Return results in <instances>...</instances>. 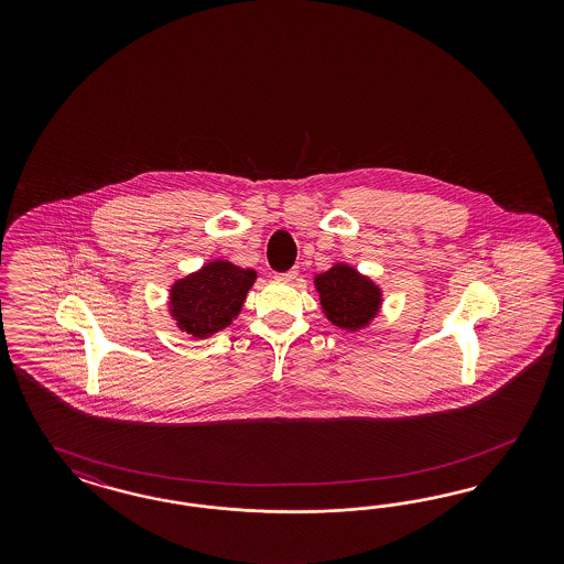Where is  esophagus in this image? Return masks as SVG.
<instances>
[{"label": "esophagus", "instance_id": "obj_1", "mask_svg": "<svg viewBox=\"0 0 564 564\" xmlns=\"http://www.w3.org/2000/svg\"><path fill=\"white\" fill-rule=\"evenodd\" d=\"M295 276H297V269H291L288 273L276 274V279H279V281H285V283H291Z\"/></svg>", "mask_w": 564, "mask_h": 564}]
</instances>
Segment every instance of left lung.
I'll return each mask as SVG.
<instances>
[{
    "instance_id": "1",
    "label": "left lung",
    "mask_w": 564,
    "mask_h": 564,
    "mask_svg": "<svg viewBox=\"0 0 564 564\" xmlns=\"http://www.w3.org/2000/svg\"><path fill=\"white\" fill-rule=\"evenodd\" d=\"M314 288L326 321L349 333L370 326L384 302L380 285L345 262L316 274Z\"/></svg>"
}]
</instances>
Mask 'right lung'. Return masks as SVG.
<instances>
[{
	"label": "right lung",
	"mask_w": 564,
	"mask_h": 564,
	"mask_svg": "<svg viewBox=\"0 0 564 564\" xmlns=\"http://www.w3.org/2000/svg\"><path fill=\"white\" fill-rule=\"evenodd\" d=\"M257 276L229 260H210L171 285L170 316L182 333L206 339L238 318Z\"/></svg>",
	"instance_id": "add662e5"
}]
</instances>
